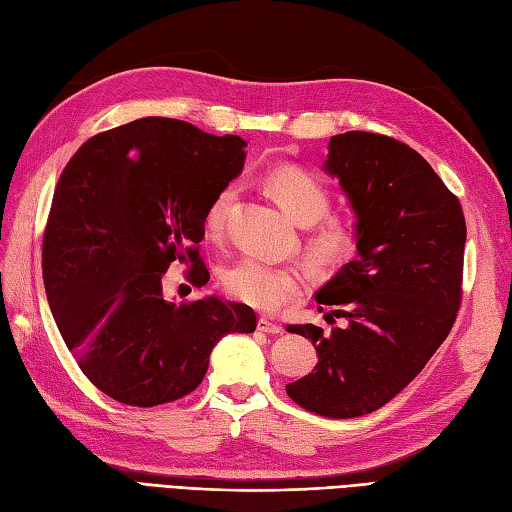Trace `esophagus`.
Returning a JSON list of instances; mask_svg holds the SVG:
<instances>
[{"instance_id":"esophagus-1","label":"esophagus","mask_w":512,"mask_h":512,"mask_svg":"<svg viewBox=\"0 0 512 512\" xmlns=\"http://www.w3.org/2000/svg\"><path fill=\"white\" fill-rule=\"evenodd\" d=\"M258 330L265 332V334H282L284 332V328L280 326V323H273V321H269L265 317L258 319Z\"/></svg>"}]
</instances>
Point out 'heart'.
Masks as SVG:
<instances>
[{
    "mask_svg": "<svg viewBox=\"0 0 512 512\" xmlns=\"http://www.w3.org/2000/svg\"><path fill=\"white\" fill-rule=\"evenodd\" d=\"M269 193L299 226H310L306 236V256L319 269L339 267L352 258L358 245V228L347 217H328L330 193L323 182L293 165L269 171L265 178ZM236 199V186L228 184L210 199L204 215L208 234H221ZM223 289L243 304L258 310H276L304 291V276L295 267L247 254L234 260L221 276Z\"/></svg>",
    "mask_w": 512,
    "mask_h": 512,
    "instance_id": "obj_1",
    "label": "heart"
}]
</instances>
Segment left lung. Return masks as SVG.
I'll return each instance as SVG.
<instances>
[{
  "label": "left lung",
  "mask_w": 512,
  "mask_h": 512,
  "mask_svg": "<svg viewBox=\"0 0 512 512\" xmlns=\"http://www.w3.org/2000/svg\"><path fill=\"white\" fill-rule=\"evenodd\" d=\"M356 215L358 256L321 286L330 334L289 326L317 350L313 373L286 384L302 408L332 419L373 413L417 378L450 334L460 306L467 226L413 147L384 134H336L323 162ZM319 308V310H323Z\"/></svg>",
  "instance_id": "8db88e82"
}]
</instances>
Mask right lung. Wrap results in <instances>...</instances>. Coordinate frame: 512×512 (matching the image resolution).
<instances>
[{"mask_svg":"<svg viewBox=\"0 0 512 512\" xmlns=\"http://www.w3.org/2000/svg\"><path fill=\"white\" fill-rule=\"evenodd\" d=\"M241 136L145 117L86 141L58 180L43 236V282L69 352L99 391L128 406L195 391L221 336L254 332L245 304L162 295L173 260L208 269L206 208L245 165Z\"/></svg>","mask_w":512,"mask_h":512,"instance_id":"add662e5","label":"right lung"}]
</instances>
